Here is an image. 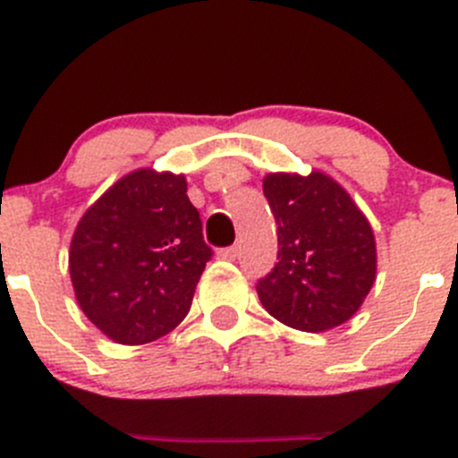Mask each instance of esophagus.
Instances as JSON below:
<instances>
[{
	"label": "esophagus",
	"instance_id": "obj_1",
	"mask_svg": "<svg viewBox=\"0 0 458 458\" xmlns=\"http://www.w3.org/2000/svg\"><path fill=\"white\" fill-rule=\"evenodd\" d=\"M216 256L220 260H236L238 259V247H225V250H217Z\"/></svg>",
	"mask_w": 458,
	"mask_h": 458
}]
</instances>
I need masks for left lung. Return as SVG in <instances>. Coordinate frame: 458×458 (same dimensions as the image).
<instances>
[{"instance_id":"1","label":"left lung","mask_w":458,"mask_h":458,"mask_svg":"<svg viewBox=\"0 0 458 458\" xmlns=\"http://www.w3.org/2000/svg\"><path fill=\"white\" fill-rule=\"evenodd\" d=\"M263 193L278 225V263L256 285L263 308L303 333L346 324L376 283L377 250L369 217L321 171L267 173Z\"/></svg>"}]
</instances>
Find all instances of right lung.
Listing matches in <instances>:
<instances>
[{"instance_id":"right-lung-1","label":"right lung","mask_w":458,"mask_h":458,"mask_svg":"<svg viewBox=\"0 0 458 458\" xmlns=\"http://www.w3.org/2000/svg\"><path fill=\"white\" fill-rule=\"evenodd\" d=\"M208 259L186 177L137 168L82 213L69 276L87 319L112 342L139 346L184 321Z\"/></svg>"}]
</instances>
